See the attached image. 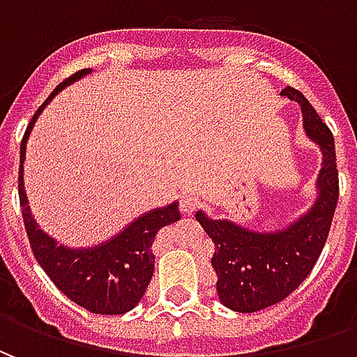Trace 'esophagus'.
Listing matches in <instances>:
<instances>
[{
    "label": "esophagus",
    "mask_w": 357,
    "mask_h": 357,
    "mask_svg": "<svg viewBox=\"0 0 357 357\" xmlns=\"http://www.w3.org/2000/svg\"><path fill=\"white\" fill-rule=\"evenodd\" d=\"M179 206H181V210L185 214H193L195 210L201 206V199H199L197 193H185L181 197V201H179Z\"/></svg>",
    "instance_id": "esophagus-1"
}]
</instances>
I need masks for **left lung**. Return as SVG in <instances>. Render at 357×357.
Listing matches in <instances>:
<instances>
[{
	"instance_id": "left-lung-1",
	"label": "left lung",
	"mask_w": 357,
	"mask_h": 357,
	"mask_svg": "<svg viewBox=\"0 0 357 357\" xmlns=\"http://www.w3.org/2000/svg\"><path fill=\"white\" fill-rule=\"evenodd\" d=\"M302 109V124L321 149L314 206L284 229L250 231L229 220H210L202 210L195 218L214 243L220 302L233 312L252 314L284 300L307 277L321 255L338 201V170L333 133L298 89L281 91Z\"/></svg>"
}]
</instances>
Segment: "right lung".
Segmentation results:
<instances>
[{"label": "right lung", "instance_id": "1", "mask_svg": "<svg viewBox=\"0 0 357 357\" xmlns=\"http://www.w3.org/2000/svg\"><path fill=\"white\" fill-rule=\"evenodd\" d=\"M91 70L84 68L59 84L55 91L45 99L30 120L26 133L20 143V168H19V197L22 206V218L26 227L28 241L36 260L43 271L57 284L61 292L78 306L86 307L91 314L120 315L130 312L139 304L147 291L153 269L155 255L153 243L156 233L164 225H170L179 220L178 202H172L164 208H155L143 214L124 231L114 235L93 248H70L59 245L57 241L40 229L32 218L28 197L24 191V158H26V141L34 128L36 120L42 114L45 105L66 86L80 80Z\"/></svg>", "mask_w": 357, "mask_h": 357}]
</instances>
